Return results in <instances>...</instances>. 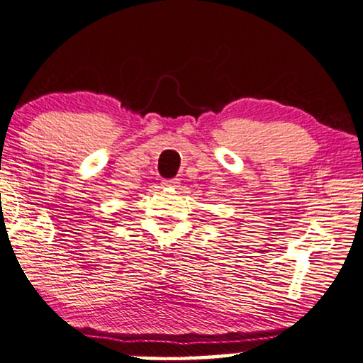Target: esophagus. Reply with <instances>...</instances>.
<instances>
[{"mask_svg": "<svg viewBox=\"0 0 363 363\" xmlns=\"http://www.w3.org/2000/svg\"><path fill=\"white\" fill-rule=\"evenodd\" d=\"M162 186L164 187H179V179H164L162 181Z\"/></svg>", "mask_w": 363, "mask_h": 363, "instance_id": "34e87169", "label": "esophagus"}]
</instances>
